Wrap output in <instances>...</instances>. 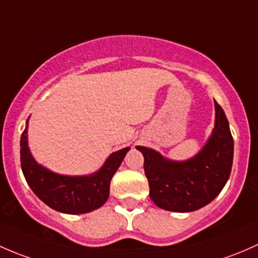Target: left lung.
Listing matches in <instances>:
<instances>
[{
	"instance_id": "left-lung-1",
	"label": "left lung",
	"mask_w": 258,
	"mask_h": 258,
	"mask_svg": "<svg viewBox=\"0 0 258 258\" xmlns=\"http://www.w3.org/2000/svg\"><path fill=\"white\" fill-rule=\"evenodd\" d=\"M216 120L203 150L187 161L164 159L153 149L138 147L144 155V171L150 199L156 206L190 212L211 203L224 188L233 160V139L225 111L215 102Z\"/></svg>"
}]
</instances>
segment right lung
<instances>
[{
  "mask_svg": "<svg viewBox=\"0 0 258 258\" xmlns=\"http://www.w3.org/2000/svg\"><path fill=\"white\" fill-rule=\"evenodd\" d=\"M130 148L113 153L103 168L90 176H64L42 168L32 158L27 128L21 137V168L26 181L46 205L63 214H86L100 208L109 198L110 180Z\"/></svg>",
  "mask_w": 258,
  "mask_h": 258,
  "instance_id": "obj_1",
  "label": "right lung"
}]
</instances>
